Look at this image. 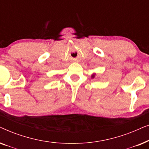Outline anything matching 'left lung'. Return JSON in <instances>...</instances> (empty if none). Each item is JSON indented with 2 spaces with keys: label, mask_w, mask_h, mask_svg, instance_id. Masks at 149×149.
Segmentation results:
<instances>
[{
  "label": "left lung",
  "mask_w": 149,
  "mask_h": 149,
  "mask_svg": "<svg viewBox=\"0 0 149 149\" xmlns=\"http://www.w3.org/2000/svg\"><path fill=\"white\" fill-rule=\"evenodd\" d=\"M95 74H96L95 73H93V74L91 75V79H94L95 77Z\"/></svg>",
  "instance_id": "8db88e82"
}]
</instances>
